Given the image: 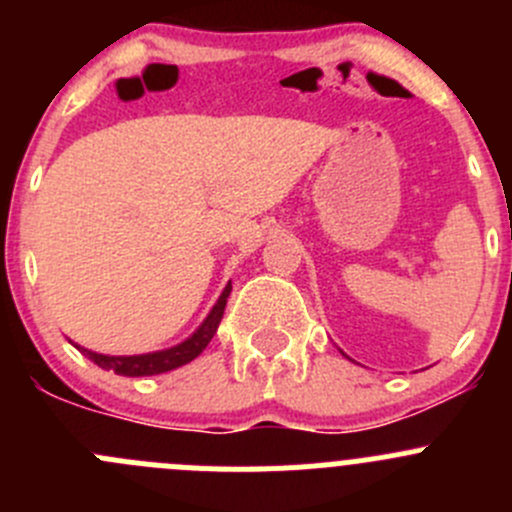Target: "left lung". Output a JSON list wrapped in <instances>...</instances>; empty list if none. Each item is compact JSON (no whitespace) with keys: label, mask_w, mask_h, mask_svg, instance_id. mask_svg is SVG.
Masks as SVG:
<instances>
[{"label":"left lung","mask_w":512,"mask_h":512,"mask_svg":"<svg viewBox=\"0 0 512 512\" xmlns=\"http://www.w3.org/2000/svg\"><path fill=\"white\" fill-rule=\"evenodd\" d=\"M342 354H344V352H342Z\"/></svg>","instance_id":"obj_1"}]
</instances>
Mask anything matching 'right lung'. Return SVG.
<instances>
[{"instance_id":"obj_1","label":"right lung","mask_w":512,"mask_h":512,"mask_svg":"<svg viewBox=\"0 0 512 512\" xmlns=\"http://www.w3.org/2000/svg\"><path fill=\"white\" fill-rule=\"evenodd\" d=\"M230 292H232V282H227L223 294H220L218 302L213 304V309H210L208 317L203 319V324H200V327L195 329L188 339H183V342L175 344V347L160 349V352L111 356V354L91 352V349L79 347V344H74V342L71 344H74L81 354L89 356L96 366H101V369H106V371H113V374H118V376L165 374V371H173V369H178V366H185L188 361H193L195 356L203 354V349L208 347L210 339H213L215 332H218V324H220V319H223L225 304H227V297H230Z\"/></svg>"}]
</instances>
